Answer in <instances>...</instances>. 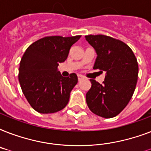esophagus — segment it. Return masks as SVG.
<instances>
[{"mask_svg":"<svg viewBox=\"0 0 151 151\" xmlns=\"http://www.w3.org/2000/svg\"><path fill=\"white\" fill-rule=\"evenodd\" d=\"M78 81H81V79L84 78V77H83L82 75H80V74H79V75H78Z\"/></svg>","mask_w":151,"mask_h":151,"instance_id":"1","label":"esophagus"}]
</instances>
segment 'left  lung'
Returning a JSON list of instances; mask_svg holds the SVG:
<instances>
[{"label": "left lung", "instance_id": "left-lung-1", "mask_svg": "<svg viewBox=\"0 0 151 151\" xmlns=\"http://www.w3.org/2000/svg\"><path fill=\"white\" fill-rule=\"evenodd\" d=\"M86 41L97 54L93 69L105 71L99 84L91 79L86 103L95 114L105 118L117 116L124 110L136 88L139 67L133 52L122 41L105 35H87Z\"/></svg>", "mask_w": 151, "mask_h": 151}]
</instances>
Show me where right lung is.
Instances as JSON below:
<instances>
[{"label": "right lung", "instance_id": "obj_1", "mask_svg": "<svg viewBox=\"0 0 151 151\" xmlns=\"http://www.w3.org/2000/svg\"><path fill=\"white\" fill-rule=\"evenodd\" d=\"M81 36L45 37L27 48L20 61L19 81L32 107L41 114L63 110L78 83L74 73L63 77L58 66L68 56L71 46Z\"/></svg>", "mask_w": 151, "mask_h": 151}]
</instances>
